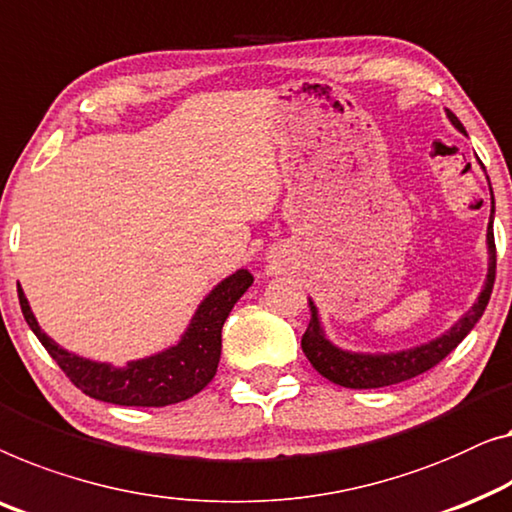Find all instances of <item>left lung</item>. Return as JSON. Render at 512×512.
<instances>
[{
	"instance_id": "obj_1",
	"label": "left lung",
	"mask_w": 512,
	"mask_h": 512,
	"mask_svg": "<svg viewBox=\"0 0 512 512\" xmlns=\"http://www.w3.org/2000/svg\"><path fill=\"white\" fill-rule=\"evenodd\" d=\"M446 115H448V120L453 122V127L466 136L462 122H459L457 117L450 113V110H446ZM483 170H485V166H483ZM487 182H490V177H487ZM490 196H492V210H490V224H487V254H490V263H487V277H485L483 291H480L478 300L473 302V307L466 311V314L459 318L457 323H453V328L443 332L441 337L432 339V342L413 346V348H404V351H392V353L346 351V348L335 346L328 337H325L321 316H318L314 300L309 298L311 321L307 325L305 335H302V351H305L307 360L311 362V367H314L318 374L325 376V379L332 383L344 385V388L365 390V388H383V385H395V383L409 381V379H413V376H418L422 372H427V369H432L434 365H439V362L446 358L450 351H455L457 344L462 342V339L473 330V325L480 321V316H483L487 302H490L492 288H494L496 247H494V228H492V224H494L492 187H490Z\"/></svg>"
}]
</instances>
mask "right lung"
Wrapping results in <instances>:
<instances>
[{"mask_svg": "<svg viewBox=\"0 0 512 512\" xmlns=\"http://www.w3.org/2000/svg\"><path fill=\"white\" fill-rule=\"evenodd\" d=\"M251 284L254 277L249 270H238L219 281L198 305L180 342L124 367L69 353L41 330L22 288H18V300L22 316L43 348L85 395L120 406H168L198 395L214 379L221 358V328Z\"/></svg>", "mask_w": 512, "mask_h": 512, "instance_id": "right-lung-1", "label": "right lung"}]
</instances>
